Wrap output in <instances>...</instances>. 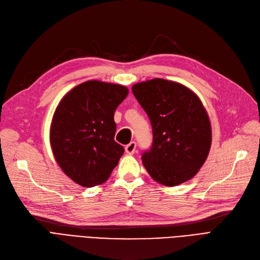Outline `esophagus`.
<instances>
[{
  "label": "esophagus",
  "instance_id": "esophagus-1",
  "mask_svg": "<svg viewBox=\"0 0 260 260\" xmlns=\"http://www.w3.org/2000/svg\"><path fill=\"white\" fill-rule=\"evenodd\" d=\"M136 151V142L135 141H131L128 145L125 146V152L127 153V154H134Z\"/></svg>",
  "mask_w": 260,
  "mask_h": 260
}]
</instances>
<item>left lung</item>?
<instances>
[{
	"mask_svg": "<svg viewBox=\"0 0 260 260\" xmlns=\"http://www.w3.org/2000/svg\"><path fill=\"white\" fill-rule=\"evenodd\" d=\"M132 91L152 125V146L141 155L149 175L166 186L193 178L212 140L208 113L198 96L183 84L159 78L134 84Z\"/></svg>",
	"mask_w": 260,
	"mask_h": 260,
	"instance_id": "8db88e82",
	"label": "left lung"
}]
</instances>
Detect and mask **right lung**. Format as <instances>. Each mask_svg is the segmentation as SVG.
Returning <instances> with one entry per match:
<instances>
[{
  "instance_id": "right-lung-1",
  "label": "right lung",
  "mask_w": 260,
  "mask_h": 260,
  "mask_svg": "<svg viewBox=\"0 0 260 260\" xmlns=\"http://www.w3.org/2000/svg\"><path fill=\"white\" fill-rule=\"evenodd\" d=\"M127 94L126 86L90 80L75 86L56 107L50 127L52 152L77 184L99 185L118 165L124 148L114 141L113 115Z\"/></svg>"
}]
</instances>
